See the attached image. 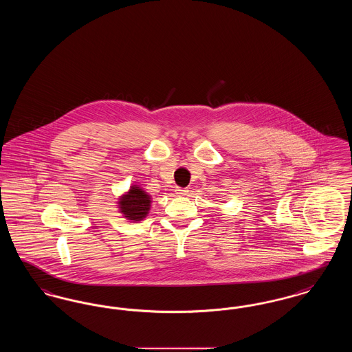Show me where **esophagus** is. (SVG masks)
I'll return each instance as SVG.
<instances>
[{"label": "esophagus", "mask_w": 352, "mask_h": 352, "mask_svg": "<svg viewBox=\"0 0 352 352\" xmlns=\"http://www.w3.org/2000/svg\"><path fill=\"white\" fill-rule=\"evenodd\" d=\"M175 191H177V194H178V195H182V197L188 195V192H190L187 188H182V187H178Z\"/></svg>", "instance_id": "1"}]
</instances>
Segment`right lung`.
Masks as SVG:
<instances>
[{
	"label": "right lung",
	"mask_w": 352,
	"mask_h": 352,
	"mask_svg": "<svg viewBox=\"0 0 352 352\" xmlns=\"http://www.w3.org/2000/svg\"><path fill=\"white\" fill-rule=\"evenodd\" d=\"M151 197L141 187L133 184L131 190L120 198L118 208L125 218L140 221L148 215L151 210Z\"/></svg>",
	"instance_id": "obj_1"
}]
</instances>
